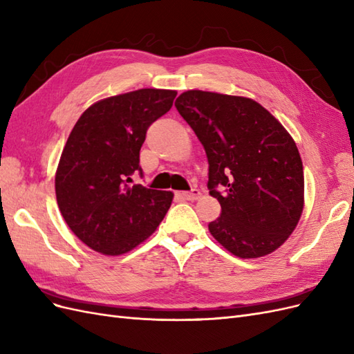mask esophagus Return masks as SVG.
Returning a JSON list of instances; mask_svg holds the SVG:
<instances>
[{
	"mask_svg": "<svg viewBox=\"0 0 354 354\" xmlns=\"http://www.w3.org/2000/svg\"><path fill=\"white\" fill-rule=\"evenodd\" d=\"M177 196L183 201H196L201 196L198 189H192L190 192H177Z\"/></svg>",
	"mask_w": 354,
	"mask_h": 354,
	"instance_id": "esophagus-1",
	"label": "esophagus"
}]
</instances>
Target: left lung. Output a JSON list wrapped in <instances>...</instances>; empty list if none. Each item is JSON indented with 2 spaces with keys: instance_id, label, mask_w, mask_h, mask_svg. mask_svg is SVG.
<instances>
[{
  "instance_id": "8db88e82",
  "label": "left lung",
  "mask_w": 354,
  "mask_h": 354,
  "mask_svg": "<svg viewBox=\"0 0 354 354\" xmlns=\"http://www.w3.org/2000/svg\"><path fill=\"white\" fill-rule=\"evenodd\" d=\"M176 108L208 158L209 195L221 205L220 217L208 224L214 239L239 259L279 248L304 208L294 138L260 103L241 95L189 90Z\"/></svg>"
}]
</instances>
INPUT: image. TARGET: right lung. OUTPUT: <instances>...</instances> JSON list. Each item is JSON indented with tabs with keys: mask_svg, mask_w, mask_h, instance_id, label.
I'll use <instances>...</instances> for the list:
<instances>
[{
	"mask_svg": "<svg viewBox=\"0 0 354 354\" xmlns=\"http://www.w3.org/2000/svg\"><path fill=\"white\" fill-rule=\"evenodd\" d=\"M176 95L158 88L112 95L91 104L72 128L56 171V198L69 229L91 250L125 254L164 220L173 192L131 186V176L142 174L147 128Z\"/></svg>",
	"mask_w": 354,
	"mask_h": 354,
	"instance_id": "add662e5",
	"label": "right lung"
}]
</instances>
